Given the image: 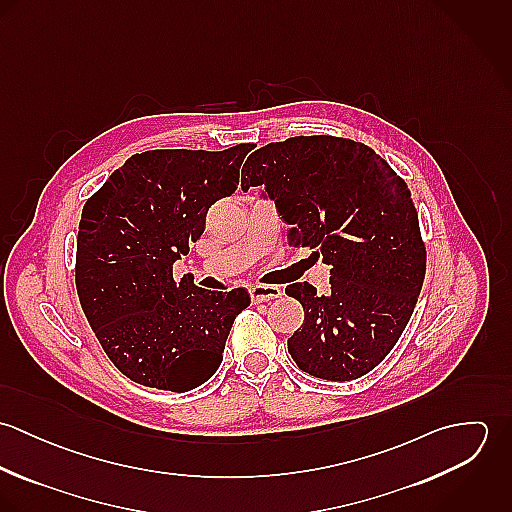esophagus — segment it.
Instances as JSON below:
<instances>
[{
    "label": "esophagus",
    "mask_w": 512,
    "mask_h": 512,
    "mask_svg": "<svg viewBox=\"0 0 512 512\" xmlns=\"http://www.w3.org/2000/svg\"><path fill=\"white\" fill-rule=\"evenodd\" d=\"M280 295H282V288H278V286H262V284H258V286L250 288V297H252L254 303L270 301V299H276Z\"/></svg>",
    "instance_id": "1"
}]
</instances>
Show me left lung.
Listing matches in <instances>:
<instances>
[{"label": "left lung", "instance_id": "obj_1", "mask_svg": "<svg viewBox=\"0 0 512 512\" xmlns=\"http://www.w3.org/2000/svg\"><path fill=\"white\" fill-rule=\"evenodd\" d=\"M240 187H264L290 228L329 266V292L307 282L286 293L305 311L288 351L303 372L355 380L406 329L426 274V248L406 183L370 147L297 136L248 155Z\"/></svg>", "mask_w": 512, "mask_h": 512}]
</instances>
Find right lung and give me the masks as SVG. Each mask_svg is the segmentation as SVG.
Returning <instances> with one entry per match:
<instances>
[{
	"mask_svg": "<svg viewBox=\"0 0 512 512\" xmlns=\"http://www.w3.org/2000/svg\"><path fill=\"white\" fill-rule=\"evenodd\" d=\"M250 149L136 153L82 209L78 299L108 359L138 384L187 392L207 382L236 315L250 305L244 288L209 292L173 280L211 205L236 191Z\"/></svg>",
	"mask_w": 512,
	"mask_h": 512,
	"instance_id": "right-lung-1",
	"label": "right lung"
}]
</instances>
